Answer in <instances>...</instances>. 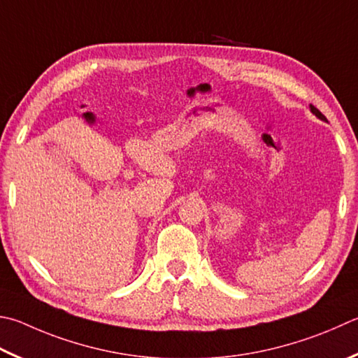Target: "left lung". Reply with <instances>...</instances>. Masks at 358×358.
<instances>
[{"label":"left lung","instance_id":"obj_1","mask_svg":"<svg viewBox=\"0 0 358 358\" xmlns=\"http://www.w3.org/2000/svg\"><path fill=\"white\" fill-rule=\"evenodd\" d=\"M310 108H311V113H313V114H315L316 117H320V119H321V120H327V119H326V115H324V114H322V113L320 111V109H317V108H315L313 105H310Z\"/></svg>","mask_w":358,"mask_h":358}]
</instances>
